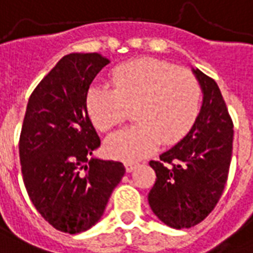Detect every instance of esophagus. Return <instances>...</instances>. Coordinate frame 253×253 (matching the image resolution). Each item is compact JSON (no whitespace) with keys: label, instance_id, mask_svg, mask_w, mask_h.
Listing matches in <instances>:
<instances>
[{"label":"esophagus","instance_id":"1","mask_svg":"<svg viewBox=\"0 0 253 253\" xmlns=\"http://www.w3.org/2000/svg\"><path fill=\"white\" fill-rule=\"evenodd\" d=\"M125 166H126L127 173H131L132 170L135 169L136 166H138V164H136V162H126V164H125Z\"/></svg>","mask_w":253,"mask_h":253}]
</instances>
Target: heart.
<instances>
[{"instance_id": "1", "label": "heart", "mask_w": 253, "mask_h": 253, "mask_svg": "<svg viewBox=\"0 0 253 253\" xmlns=\"http://www.w3.org/2000/svg\"><path fill=\"white\" fill-rule=\"evenodd\" d=\"M112 89L95 85L87 92V111L100 131L126 121L132 108L138 123L112 134L106 151L112 158L136 161L162 142L173 145L193 126L201 106V87L188 69L162 60L138 59L118 65L110 75Z\"/></svg>"}]
</instances>
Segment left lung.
<instances>
[{
    "mask_svg": "<svg viewBox=\"0 0 253 253\" xmlns=\"http://www.w3.org/2000/svg\"><path fill=\"white\" fill-rule=\"evenodd\" d=\"M193 74L204 93L193 127L160 161H150L157 174L149 193L151 211L175 229L197 225L214 209L232 158L233 122L220 88L200 69Z\"/></svg>",
    "mask_w": 253,
    "mask_h": 253,
    "instance_id": "left-lung-1",
    "label": "left lung"
}]
</instances>
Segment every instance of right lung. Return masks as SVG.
<instances>
[{"label": "right lung", "instance_id": "add662e5", "mask_svg": "<svg viewBox=\"0 0 253 253\" xmlns=\"http://www.w3.org/2000/svg\"><path fill=\"white\" fill-rule=\"evenodd\" d=\"M110 60L99 53L60 59L28 100L18 142L24 185L37 212L57 231L80 233L103 216L126 169L89 158L100 146L87 111L89 84Z\"/></svg>", "mask_w": 253, "mask_h": 253}]
</instances>
